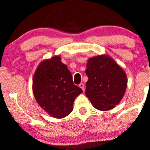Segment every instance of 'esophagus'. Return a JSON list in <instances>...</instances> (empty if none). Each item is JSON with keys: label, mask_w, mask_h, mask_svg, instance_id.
Wrapping results in <instances>:
<instances>
[{"label": "esophagus", "mask_w": 150, "mask_h": 150, "mask_svg": "<svg viewBox=\"0 0 150 150\" xmlns=\"http://www.w3.org/2000/svg\"><path fill=\"white\" fill-rule=\"evenodd\" d=\"M79 87H81V88L83 89V91H84V90H85V87H84V84H83V83H81V84H79Z\"/></svg>", "instance_id": "obj_1"}]
</instances>
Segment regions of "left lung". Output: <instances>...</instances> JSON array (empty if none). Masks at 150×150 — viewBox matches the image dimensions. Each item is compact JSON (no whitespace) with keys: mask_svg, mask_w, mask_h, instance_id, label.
<instances>
[{"mask_svg":"<svg viewBox=\"0 0 150 150\" xmlns=\"http://www.w3.org/2000/svg\"><path fill=\"white\" fill-rule=\"evenodd\" d=\"M87 67L86 96L97 110L107 111L114 108L126 90L125 71L108 56L89 58Z\"/></svg>","mask_w":150,"mask_h":150,"instance_id":"1","label":"left lung"}]
</instances>
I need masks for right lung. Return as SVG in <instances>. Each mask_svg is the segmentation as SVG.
Segmentation results:
<instances>
[{"instance_id": "right-lung-1", "label": "right lung", "mask_w": 150, "mask_h": 150, "mask_svg": "<svg viewBox=\"0 0 150 150\" xmlns=\"http://www.w3.org/2000/svg\"><path fill=\"white\" fill-rule=\"evenodd\" d=\"M33 92L45 111L54 118H62L72 112L74 101L83 90L74 84L67 65L56 56L42 61L36 69Z\"/></svg>"}]
</instances>
